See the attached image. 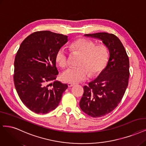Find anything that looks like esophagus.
I'll use <instances>...</instances> for the list:
<instances>
[{
	"instance_id": "esophagus-1",
	"label": "esophagus",
	"mask_w": 146,
	"mask_h": 146,
	"mask_svg": "<svg viewBox=\"0 0 146 146\" xmlns=\"http://www.w3.org/2000/svg\"><path fill=\"white\" fill-rule=\"evenodd\" d=\"M68 86L69 88H71V87H72L74 86V84H72V83H68Z\"/></svg>"
}]
</instances>
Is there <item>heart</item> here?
<instances>
[{"label":"heart","instance_id":"b5f03b06","mask_svg":"<svg viewBox=\"0 0 146 146\" xmlns=\"http://www.w3.org/2000/svg\"><path fill=\"white\" fill-rule=\"evenodd\" d=\"M74 51L82 55L79 68H69L62 74L64 82L76 83L87 80L90 74L97 76L105 68L109 57L108 47L103 44L96 45L94 41L86 38L76 40L71 44ZM56 62L60 66L66 67L69 62L68 54L64 47L60 48L56 53Z\"/></svg>","mask_w":146,"mask_h":146}]
</instances>
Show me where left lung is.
Masks as SVG:
<instances>
[{"mask_svg": "<svg viewBox=\"0 0 146 146\" xmlns=\"http://www.w3.org/2000/svg\"><path fill=\"white\" fill-rule=\"evenodd\" d=\"M84 36L101 40L109 52L106 67L96 79L83 87L80 102L85 113L101 117L113 111L121 101L128 86L129 60L122 43L114 34L98 33Z\"/></svg>", "mask_w": 146, "mask_h": 146, "instance_id": "obj_1", "label": "left lung"}]
</instances>
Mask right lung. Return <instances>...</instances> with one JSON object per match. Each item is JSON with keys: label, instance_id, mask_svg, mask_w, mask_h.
Listing matches in <instances>:
<instances>
[{"label": "right lung", "instance_id": "obj_1", "mask_svg": "<svg viewBox=\"0 0 146 146\" xmlns=\"http://www.w3.org/2000/svg\"><path fill=\"white\" fill-rule=\"evenodd\" d=\"M67 42V36L37 31L24 40L17 52L15 88L23 103L35 113L44 114L54 110L68 88L66 84L56 80L58 74L56 53Z\"/></svg>", "mask_w": 146, "mask_h": 146}]
</instances>
